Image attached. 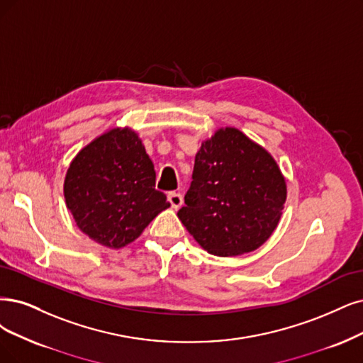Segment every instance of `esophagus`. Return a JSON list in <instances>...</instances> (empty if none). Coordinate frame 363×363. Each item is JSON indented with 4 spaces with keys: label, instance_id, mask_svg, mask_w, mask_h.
Here are the masks:
<instances>
[{
    "label": "esophagus",
    "instance_id": "1",
    "mask_svg": "<svg viewBox=\"0 0 363 363\" xmlns=\"http://www.w3.org/2000/svg\"><path fill=\"white\" fill-rule=\"evenodd\" d=\"M169 202L173 209H179L184 203V199L181 193H169Z\"/></svg>",
    "mask_w": 363,
    "mask_h": 363
}]
</instances>
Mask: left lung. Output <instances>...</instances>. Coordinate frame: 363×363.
<instances>
[{
    "label": "left lung",
    "instance_id": "8db88e82",
    "mask_svg": "<svg viewBox=\"0 0 363 363\" xmlns=\"http://www.w3.org/2000/svg\"><path fill=\"white\" fill-rule=\"evenodd\" d=\"M286 197V179L272 155L242 131L225 127L196 154L178 218L208 252L239 256L269 239Z\"/></svg>",
    "mask_w": 363,
    "mask_h": 363
}]
</instances>
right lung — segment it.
Here are the masks:
<instances>
[{
    "label": "right lung",
    "instance_id": "add662e5",
    "mask_svg": "<svg viewBox=\"0 0 363 363\" xmlns=\"http://www.w3.org/2000/svg\"><path fill=\"white\" fill-rule=\"evenodd\" d=\"M67 208L77 227L107 248L138 239L170 206L155 190L154 164L138 133L113 128L73 158L64 181Z\"/></svg>",
    "mask_w": 363,
    "mask_h": 363
}]
</instances>
